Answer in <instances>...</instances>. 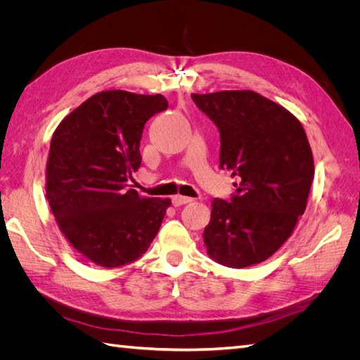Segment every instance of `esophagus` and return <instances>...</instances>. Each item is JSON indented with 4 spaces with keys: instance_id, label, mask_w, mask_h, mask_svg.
<instances>
[{
    "instance_id": "esophagus-1",
    "label": "esophagus",
    "mask_w": 360,
    "mask_h": 360,
    "mask_svg": "<svg viewBox=\"0 0 360 360\" xmlns=\"http://www.w3.org/2000/svg\"><path fill=\"white\" fill-rule=\"evenodd\" d=\"M193 198H189V197H181V195H176V197L172 198V204L176 207H180L183 204H188V202H192Z\"/></svg>"
}]
</instances>
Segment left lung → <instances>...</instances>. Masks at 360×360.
Returning <instances> with one entry per match:
<instances>
[{
	"label": "left lung",
	"instance_id": "1",
	"mask_svg": "<svg viewBox=\"0 0 360 360\" xmlns=\"http://www.w3.org/2000/svg\"><path fill=\"white\" fill-rule=\"evenodd\" d=\"M221 135L219 167L236 177L230 201L214 198L207 254L226 267L263 263L287 242L314 180L307 134L285 108L250 90L192 94Z\"/></svg>",
	"mask_w": 360,
	"mask_h": 360
}]
</instances>
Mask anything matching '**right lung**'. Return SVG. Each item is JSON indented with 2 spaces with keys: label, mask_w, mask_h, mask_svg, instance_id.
I'll use <instances>...</instances> for the list:
<instances>
[{
  "label": "right lung",
  "mask_w": 360,
  "mask_h": 360,
  "mask_svg": "<svg viewBox=\"0 0 360 360\" xmlns=\"http://www.w3.org/2000/svg\"><path fill=\"white\" fill-rule=\"evenodd\" d=\"M162 94L123 90L91 96L58 124L46 163V198L68 242L91 263H132L156 237L169 198L132 189L148 118L165 111Z\"/></svg>",
  "instance_id": "1"
}]
</instances>
